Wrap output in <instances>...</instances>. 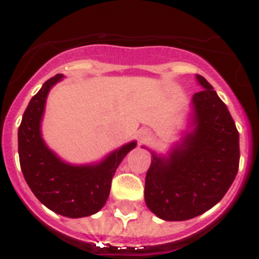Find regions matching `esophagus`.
I'll return each instance as SVG.
<instances>
[{
	"instance_id": "obj_1",
	"label": "esophagus",
	"mask_w": 259,
	"mask_h": 259,
	"mask_svg": "<svg viewBox=\"0 0 259 259\" xmlns=\"http://www.w3.org/2000/svg\"><path fill=\"white\" fill-rule=\"evenodd\" d=\"M146 136H147V132H145V133H143V137H146Z\"/></svg>"
}]
</instances>
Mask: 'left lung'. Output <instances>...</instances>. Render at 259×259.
Here are the masks:
<instances>
[{"label":"left lung","instance_id":"1","mask_svg":"<svg viewBox=\"0 0 259 259\" xmlns=\"http://www.w3.org/2000/svg\"><path fill=\"white\" fill-rule=\"evenodd\" d=\"M204 90L193 96L192 125L168 156L152 152L146 175L145 201L163 220L181 222L213 207L226 195L238 170L240 145L227 105L202 75Z\"/></svg>","mask_w":259,"mask_h":259}]
</instances>
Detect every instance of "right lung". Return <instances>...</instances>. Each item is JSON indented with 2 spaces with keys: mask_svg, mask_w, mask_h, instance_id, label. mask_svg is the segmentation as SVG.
I'll use <instances>...</instances> for the list:
<instances>
[{
  "mask_svg": "<svg viewBox=\"0 0 259 259\" xmlns=\"http://www.w3.org/2000/svg\"><path fill=\"white\" fill-rule=\"evenodd\" d=\"M62 76L57 74L47 80L27 105L18 129L19 163L26 183L49 210L67 218L90 217L105 204L117 167L137 142L123 145L90 165H71L52 152L42 141L40 123L49 90Z\"/></svg>",
  "mask_w": 259,
  "mask_h": 259,
  "instance_id": "right-lung-1",
  "label": "right lung"
}]
</instances>
